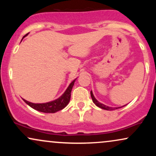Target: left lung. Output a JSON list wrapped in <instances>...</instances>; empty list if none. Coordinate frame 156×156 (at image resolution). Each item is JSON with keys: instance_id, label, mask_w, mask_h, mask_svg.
Here are the masks:
<instances>
[{"instance_id": "left-lung-1", "label": "left lung", "mask_w": 156, "mask_h": 156, "mask_svg": "<svg viewBox=\"0 0 156 156\" xmlns=\"http://www.w3.org/2000/svg\"><path fill=\"white\" fill-rule=\"evenodd\" d=\"M90 93H91V97H92V99L93 103H94V104H95L98 107H99V108H101L105 109V110H108V111L115 110V109L120 108H122V107H123V106H125V105H122V106H121V107H115V108H112V107H109V106H108V105H104V104H103V103H100V102L98 101V100H97L95 98H94V94H93L92 91H91Z\"/></svg>"}]
</instances>
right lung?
Instances as JSON below:
<instances>
[{"label":"right lung","instance_id":"obj_1","mask_svg":"<svg viewBox=\"0 0 156 156\" xmlns=\"http://www.w3.org/2000/svg\"><path fill=\"white\" fill-rule=\"evenodd\" d=\"M26 36H25V37H26ZM76 79L77 78L73 80V81L69 83V85L68 86V87L65 90V92H64L59 98L54 100V101H52L48 102V103H31V102L27 101L25 99L23 100L24 101V102L26 104H28L30 107H31L32 108L35 109V110L37 111H39V112H40L55 113L65 108L68 103H69V101H70L71 91H72V89L73 86H74L75 81H76Z\"/></svg>","mask_w":156,"mask_h":156}]
</instances>
